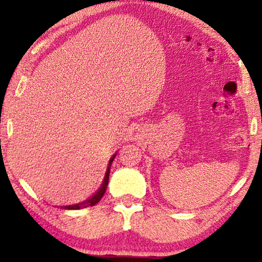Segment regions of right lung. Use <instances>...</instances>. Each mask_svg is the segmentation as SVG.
Segmentation results:
<instances>
[{"mask_svg": "<svg viewBox=\"0 0 262 262\" xmlns=\"http://www.w3.org/2000/svg\"><path fill=\"white\" fill-rule=\"evenodd\" d=\"M114 157H115V155H114L112 158L110 159V163H108V166H107V171H106V174H105V178H104V181H103V185H101V187L98 189V192L92 195L90 199H88V200L83 201L82 203H77V205H73V206H64V209H81V208L92 207V206L97 205V203L100 201V199L104 196V194L106 192V188H107L108 177H110V168H111V164H112Z\"/></svg>", "mask_w": 262, "mask_h": 262, "instance_id": "add662e5", "label": "right lung"}]
</instances>
